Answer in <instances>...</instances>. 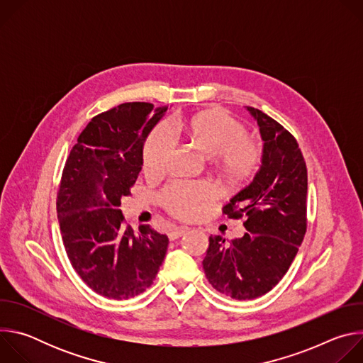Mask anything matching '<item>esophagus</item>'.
Segmentation results:
<instances>
[{
  "label": "esophagus",
  "instance_id": "34e87169",
  "mask_svg": "<svg viewBox=\"0 0 363 363\" xmlns=\"http://www.w3.org/2000/svg\"><path fill=\"white\" fill-rule=\"evenodd\" d=\"M186 231H188V227H175V228H172V230L169 231L168 237H169V240H177V238H179L181 235H184Z\"/></svg>",
  "mask_w": 363,
  "mask_h": 363
}]
</instances>
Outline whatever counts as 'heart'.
Wrapping results in <instances>:
<instances>
[{
	"instance_id": "obj_1",
	"label": "heart",
	"mask_w": 363,
	"mask_h": 363,
	"mask_svg": "<svg viewBox=\"0 0 363 363\" xmlns=\"http://www.w3.org/2000/svg\"><path fill=\"white\" fill-rule=\"evenodd\" d=\"M188 138L203 155L217 160L221 169L233 178L247 177L260 162L262 149L247 136L245 126L230 115L211 111L189 118H175L172 128L161 123L143 143V171L149 175L164 174L177 146V136ZM165 208L182 220H196L217 198V188L205 181H175L162 195Z\"/></svg>"
}]
</instances>
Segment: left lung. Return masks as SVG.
I'll return each instance as SVG.
<instances>
[{"label":"left lung","mask_w":363,"mask_h":363,"mask_svg":"<svg viewBox=\"0 0 363 363\" xmlns=\"http://www.w3.org/2000/svg\"><path fill=\"white\" fill-rule=\"evenodd\" d=\"M264 142L262 167L223 214L245 218L247 233L210 237L202 267L210 284L235 300L270 291L287 273L307 228V168L296 138L277 121L247 106Z\"/></svg>","instance_id":"1"}]
</instances>
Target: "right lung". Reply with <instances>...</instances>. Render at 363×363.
<instances>
[{
    "mask_svg": "<svg viewBox=\"0 0 363 363\" xmlns=\"http://www.w3.org/2000/svg\"><path fill=\"white\" fill-rule=\"evenodd\" d=\"M165 112L132 101L94 116L65 164L56 203L63 244L80 279L108 298L143 293L167 254L165 234L150 225L135 233L119 210L142 169L143 142Z\"/></svg>",
    "mask_w": 363,
    "mask_h": 363,
    "instance_id": "obj_1",
    "label": "right lung"
}]
</instances>
